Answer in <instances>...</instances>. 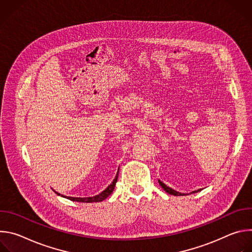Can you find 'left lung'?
Returning <instances> with one entry per match:
<instances>
[{
  "instance_id": "8db88e82",
  "label": "left lung",
  "mask_w": 252,
  "mask_h": 252,
  "mask_svg": "<svg viewBox=\"0 0 252 252\" xmlns=\"http://www.w3.org/2000/svg\"><path fill=\"white\" fill-rule=\"evenodd\" d=\"M158 184L160 185V187L164 189V191H166L167 193H169V194H172V195H175V196H178V195H186L185 193H181V192H178V191H176V190H174V189H170V188H168V187H166L163 183H161L159 179H158ZM201 189H197V190H194V191H192L191 193H195V192H198V191H200Z\"/></svg>"
}]
</instances>
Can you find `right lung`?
Masks as SVG:
<instances>
[{"instance_id": "right-lung-1", "label": "right lung", "mask_w": 252, "mask_h": 252, "mask_svg": "<svg viewBox=\"0 0 252 252\" xmlns=\"http://www.w3.org/2000/svg\"><path fill=\"white\" fill-rule=\"evenodd\" d=\"M118 177H119V171L115 177V179L113 181V183L107 187L103 191H101L100 193H98L97 195H94V196H91V197H71V196H65V195H63L57 191H55L58 195H61L64 198H67L69 200H73V201H78V202H99V201H102L104 200L107 196L111 195L112 192L114 191L115 189V187H116V184L118 182Z\"/></svg>"}]
</instances>
